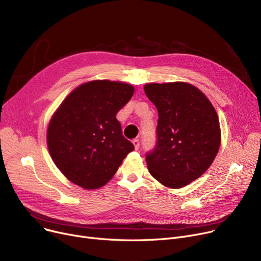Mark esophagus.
I'll list each match as a JSON object with an SVG mask.
<instances>
[{
  "label": "esophagus",
  "mask_w": 261,
  "mask_h": 261,
  "mask_svg": "<svg viewBox=\"0 0 261 261\" xmlns=\"http://www.w3.org/2000/svg\"><path fill=\"white\" fill-rule=\"evenodd\" d=\"M132 143H133L134 148H135L136 150H138V149L140 148V141H139V140H136V139H135V140H133V141H132Z\"/></svg>",
  "instance_id": "esophagus-1"
}]
</instances>
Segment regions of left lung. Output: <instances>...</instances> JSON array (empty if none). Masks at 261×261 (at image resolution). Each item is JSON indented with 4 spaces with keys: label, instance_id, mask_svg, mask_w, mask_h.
I'll use <instances>...</instances> for the list:
<instances>
[{
    "label": "left lung",
    "instance_id": "obj_1",
    "mask_svg": "<svg viewBox=\"0 0 261 261\" xmlns=\"http://www.w3.org/2000/svg\"><path fill=\"white\" fill-rule=\"evenodd\" d=\"M144 90L159 112L156 145L146 155L148 170L164 186L182 188L206 171L219 151L217 112L187 82L147 84Z\"/></svg>",
    "mask_w": 261,
    "mask_h": 261
}]
</instances>
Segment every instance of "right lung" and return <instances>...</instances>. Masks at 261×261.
Returning <instances> with one entry per match:
<instances>
[{
  "instance_id": "obj_1",
  "label": "right lung",
  "mask_w": 261,
  "mask_h": 261,
  "mask_svg": "<svg viewBox=\"0 0 261 261\" xmlns=\"http://www.w3.org/2000/svg\"><path fill=\"white\" fill-rule=\"evenodd\" d=\"M134 88L120 81L93 80L66 96L47 127V147L68 181L96 189L112 179L134 150L116 118Z\"/></svg>"
}]
</instances>
